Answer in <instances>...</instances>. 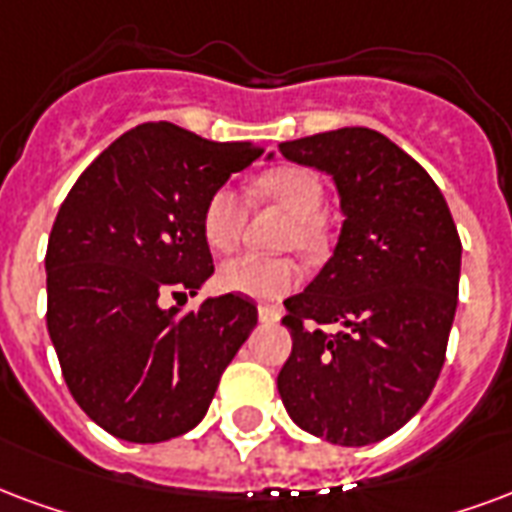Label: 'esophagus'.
<instances>
[{"label": "esophagus", "mask_w": 512, "mask_h": 512, "mask_svg": "<svg viewBox=\"0 0 512 512\" xmlns=\"http://www.w3.org/2000/svg\"><path fill=\"white\" fill-rule=\"evenodd\" d=\"M257 317H260V323H279V306H268V304H260L257 306Z\"/></svg>", "instance_id": "1"}]
</instances>
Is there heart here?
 <instances>
[{"label": "heart", "instance_id": "b5f03b06", "mask_svg": "<svg viewBox=\"0 0 512 512\" xmlns=\"http://www.w3.org/2000/svg\"><path fill=\"white\" fill-rule=\"evenodd\" d=\"M257 192L274 200L293 214V227L287 241L298 249H314L323 241L320 211H323V184L317 173L298 165H285L263 173L257 179ZM246 222V208L233 187H217L203 206V238L211 249L225 252L236 246ZM301 279V271L287 257H263L255 252H241L227 257L219 266L217 282L227 293L249 295V298H279L290 293Z\"/></svg>", "mask_w": 512, "mask_h": 512}]
</instances>
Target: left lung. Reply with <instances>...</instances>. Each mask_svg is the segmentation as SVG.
Segmentation results:
<instances>
[{
    "mask_svg": "<svg viewBox=\"0 0 512 512\" xmlns=\"http://www.w3.org/2000/svg\"><path fill=\"white\" fill-rule=\"evenodd\" d=\"M279 151L331 176L344 222L320 274L285 301L293 352L276 388L295 426L344 448L372 445L426 404L442 372L458 230L429 173L369 127L287 140Z\"/></svg>",
    "mask_w": 512,
    "mask_h": 512,
    "instance_id": "left-lung-1",
    "label": "left lung"
}]
</instances>
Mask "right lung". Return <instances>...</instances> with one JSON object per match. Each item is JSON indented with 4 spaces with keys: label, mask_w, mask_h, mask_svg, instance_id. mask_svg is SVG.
<instances>
[{
    "label": "right lung",
    "mask_w": 512,
    "mask_h": 512,
    "mask_svg": "<svg viewBox=\"0 0 512 512\" xmlns=\"http://www.w3.org/2000/svg\"><path fill=\"white\" fill-rule=\"evenodd\" d=\"M260 154L149 121L113 140L64 198L45 252V320L73 399L113 437L151 445L195 429L257 325L241 295L181 317L162 298L195 295L214 274L203 206Z\"/></svg>",
    "instance_id": "add662e5"
}]
</instances>
